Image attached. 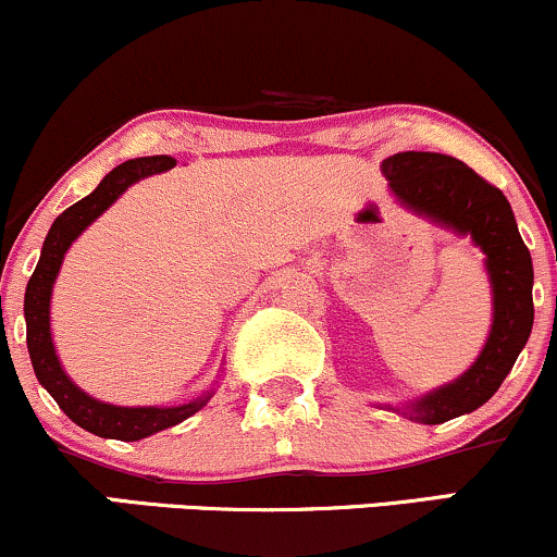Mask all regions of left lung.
Returning a JSON list of instances; mask_svg holds the SVG:
<instances>
[{
    "instance_id": "8db88e82",
    "label": "left lung",
    "mask_w": 557,
    "mask_h": 557,
    "mask_svg": "<svg viewBox=\"0 0 557 557\" xmlns=\"http://www.w3.org/2000/svg\"><path fill=\"white\" fill-rule=\"evenodd\" d=\"M381 171L407 210L459 236H470L485 253L491 277L493 324L478 360L451 384L433 388L405 407L388 405V410L418 423L438 425L485 405L524 350L534 324L532 257L504 191L461 160L441 152H397L381 163Z\"/></svg>"
}]
</instances>
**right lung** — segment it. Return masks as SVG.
Listing matches in <instances>:
<instances>
[{"instance_id": "right-lung-1", "label": "right lung", "mask_w": 557, "mask_h": 557, "mask_svg": "<svg viewBox=\"0 0 557 557\" xmlns=\"http://www.w3.org/2000/svg\"><path fill=\"white\" fill-rule=\"evenodd\" d=\"M173 165H176V160L169 156L137 158L116 165V169L96 186V191H90L85 199L66 207V210L53 220L49 236L44 240L41 259H38L36 272L30 274L28 287H25V326H28V352L36 379L41 381L46 392L57 399V405L62 407L72 423L100 435V438H147V435L184 423V420L191 418L194 412L202 410L212 397V392H207L202 397L178 407L109 405V401H100L96 397H90V394H85L75 381L66 376L51 339L49 311L53 280H57L59 270H62L64 253L72 246V240H75L92 220H98L100 214L109 210L132 184H137L139 178L152 176V173L169 171Z\"/></svg>"}]
</instances>
